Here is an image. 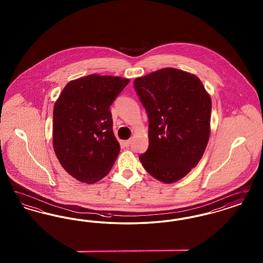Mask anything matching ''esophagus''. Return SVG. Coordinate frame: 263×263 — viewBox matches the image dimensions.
<instances>
[{
	"label": "esophagus",
	"mask_w": 263,
	"mask_h": 263,
	"mask_svg": "<svg viewBox=\"0 0 263 263\" xmlns=\"http://www.w3.org/2000/svg\"><path fill=\"white\" fill-rule=\"evenodd\" d=\"M131 145V140H126L125 142H124V146L125 147H129Z\"/></svg>",
	"instance_id": "obj_1"
}]
</instances>
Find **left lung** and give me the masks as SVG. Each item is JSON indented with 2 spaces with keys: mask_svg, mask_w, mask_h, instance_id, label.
<instances>
[{
  "mask_svg": "<svg viewBox=\"0 0 263 263\" xmlns=\"http://www.w3.org/2000/svg\"><path fill=\"white\" fill-rule=\"evenodd\" d=\"M134 88L149 119V147L139 160L173 183L200 161L210 136L211 99L195 75L165 68L137 78Z\"/></svg>",
  "mask_w": 263,
  "mask_h": 263,
  "instance_id": "obj_1",
  "label": "left lung"
}]
</instances>
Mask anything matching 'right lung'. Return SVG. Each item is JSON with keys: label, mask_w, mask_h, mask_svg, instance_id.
I'll use <instances>...</instances> for the list:
<instances>
[{"label": "right lung", "mask_w": 263, "mask_h": 263, "mask_svg": "<svg viewBox=\"0 0 263 263\" xmlns=\"http://www.w3.org/2000/svg\"><path fill=\"white\" fill-rule=\"evenodd\" d=\"M129 82L93 74L71 81L59 96L53 110V147L76 179L93 183L111 170L120 146L109 108Z\"/></svg>", "instance_id": "add662e5"}]
</instances>
